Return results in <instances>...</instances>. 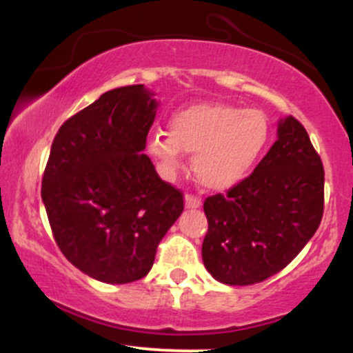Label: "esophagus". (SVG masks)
Here are the masks:
<instances>
[{
    "instance_id": "esophagus-1",
    "label": "esophagus",
    "mask_w": 353,
    "mask_h": 353,
    "mask_svg": "<svg viewBox=\"0 0 353 353\" xmlns=\"http://www.w3.org/2000/svg\"><path fill=\"white\" fill-rule=\"evenodd\" d=\"M185 208L188 209H199L202 205V201L199 197L192 196V194H185Z\"/></svg>"
}]
</instances>
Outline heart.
<instances>
[{
	"label": "heart",
	"instance_id": "obj_1",
	"mask_svg": "<svg viewBox=\"0 0 353 353\" xmlns=\"http://www.w3.org/2000/svg\"><path fill=\"white\" fill-rule=\"evenodd\" d=\"M269 141V123L261 111L224 103L188 106L156 131L149 151L165 174L182 168V151L194 154L192 171L204 188L224 190L244 181Z\"/></svg>",
	"mask_w": 353,
	"mask_h": 353
}]
</instances>
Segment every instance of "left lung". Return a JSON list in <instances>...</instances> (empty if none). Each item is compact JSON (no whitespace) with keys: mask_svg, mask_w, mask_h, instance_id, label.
<instances>
[{"mask_svg":"<svg viewBox=\"0 0 353 353\" xmlns=\"http://www.w3.org/2000/svg\"><path fill=\"white\" fill-rule=\"evenodd\" d=\"M323 165L305 128L279 123L264 159L244 181L204 201L208 234L202 261L228 285H252L297 257L323 216Z\"/></svg>","mask_w":353,"mask_h":353,"instance_id":"obj_1","label":"left lung"}]
</instances>
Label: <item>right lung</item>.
<instances>
[{"instance_id": "add662e5", "label": "right lung", "mask_w": 353, "mask_h": 353, "mask_svg": "<svg viewBox=\"0 0 353 353\" xmlns=\"http://www.w3.org/2000/svg\"><path fill=\"white\" fill-rule=\"evenodd\" d=\"M156 108L143 84L111 89L71 116L52 141L41 185L52 236L64 257L96 281L148 275L184 210L181 190L143 154Z\"/></svg>"}]
</instances>
